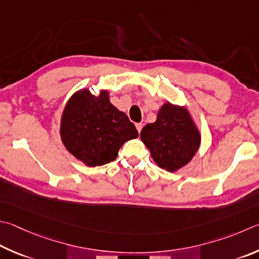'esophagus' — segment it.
Returning a JSON list of instances; mask_svg holds the SVG:
<instances>
[{
  "instance_id": "esophagus-1",
  "label": "esophagus",
  "mask_w": 259,
  "mask_h": 259,
  "mask_svg": "<svg viewBox=\"0 0 259 259\" xmlns=\"http://www.w3.org/2000/svg\"><path fill=\"white\" fill-rule=\"evenodd\" d=\"M143 126H144V124L142 123V122H139V123H136V128H137V130H138V133H140V131H142V129H143Z\"/></svg>"
}]
</instances>
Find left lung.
Instances as JSON below:
<instances>
[{"label":"left lung","mask_w":259,"mask_h":259,"mask_svg":"<svg viewBox=\"0 0 259 259\" xmlns=\"http://www.w3.org/2000/svg\"><path fill=\"white\" fill-rule=\"evenodd\" d=\"M140 137L157 165L170 172L189 163L200 144V135L187 110L170 103L161 107L154 123L144 126Z\"/></svg>","instance_id":"obj_1"}]
</instances>
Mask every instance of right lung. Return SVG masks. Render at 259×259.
I'll use <instances>...</instances> for the list:
<instances>
[{"label": "right lung", "mask_w": 259, "mask_h": 259, "mask_svg": "<svg viewBox=\"0 0 259 259\" xmlns=\"http://www.w3.org/2000/svg\"><path fill=\"white\" fill-rule=\"evenodd\" d=\"M138 131L123 112L110 103L109 93L94 96L88 89L73 95L61 121V138L74 157L88 166L114 161L121 146Z\"/></svg>", "instance_id": "add662e5"}]
</instances>
